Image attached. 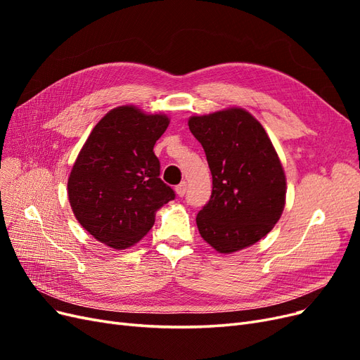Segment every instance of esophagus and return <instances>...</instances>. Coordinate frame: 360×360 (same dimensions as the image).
<instances>
[{
	"label": "esophagus",
	"mask_w": 360,
	"mask_h": 360,
	"mask_svg": "<svg viewBox=\"0 0 360 360\" xmlns=\"http://www.w3.org/2000/svg\"><path fill=\"white\" fill-rule=\"evenodd\" d=\"M176 193L179 195V197H183V195L186 193V181H181L180 184H177V186H176Z\"/></svg>",
	"instance_id": "esophagus-1"
}]
</instances>
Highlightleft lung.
Wrapping results in <instances>:
<instances>
[{"mask_svg":"<svg viewBox=\"0 0 360 360\" xmlns=\"http://www.w3.org/2000/svg\"><path fill=\"white\" fill-rule=\"evenodd\" d=\"M212 171L210 201L197 214L198 231L219 254L261 240L284 212L287 180L258 120L242 108L189 118Z\"/></svg>","mask_w":360,"mask_h":360,"instance_id":"1","label":"left lung"}]
</instances>
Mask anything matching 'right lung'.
I'll return each instance as SVG.
<instances>
[{
	"mask_svg": "<svg viewBox=\"0 0 360 360\" xmlns=\"http://www.w3.org/2000/svg\"><path fill=\"white\" fill-rule=\"evenodd\" d=\"M169 118L118 106L94 126L68 181L73 214L96 240L114 249L138 243L155 224L156 212L176 198L159 179L153 147Z\"/></svg>",
	"mask_w": 360,
	"mask_h": 360,
	"instance_id": "obj_1",
	"label": "right lung"
}]
</instances>
